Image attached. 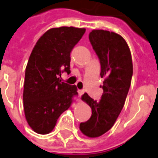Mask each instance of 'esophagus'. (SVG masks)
<instances>
[{"label":"esophagus","instance_id":"obj_1","mask_svg":"<svg viewBox=\"0 0 158 158\" xmlns=\"http://www.w3.org/2000/svg\"><path fill=\"white\" fill-rule=\"evenodd\" d=\"M78 93H79V96H81L82 94H84V90H82V89H79V90H78Z\"/></svg>","mask_w":158,"mask_h":158}]
</instances>
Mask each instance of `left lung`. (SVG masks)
<instances>
[{"instance_id": "8db88e82", "label": "left lung", "mask_w": 158, "mask_h": 158, "mask_svg": "<svg viewBox=\"0 0 158 158\" xmlns=\"http://www.w3.org/2000/svg\"><path fill=\"white\" fill-rule=\"evenodd\" d=\"M93 49L101 64V78H104L103 90L99 101L88 94L82 100L92 109L87 122L81 123L79 129L89 138H98L110 129L124 106L132 76V60L127 42L118 34L103 30H93L89 35Z\"/></svg>"}]
</instances>
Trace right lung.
Instances as JSON below:
<instances>
[{
	"label": "right lung",
	"mask_w": 158,
	"mask_h": 158,
	"mask_svg": "<svg viewBox=\"0 0 158 158\" xmlns=\"http://www.w3.org/2000/svg\"><path fill=\"white\" fill-rule=\"evenodd\" d=\"M84 28L62 26L43 34L32 50L26 68L23 102L29 126L39 134L50 133L59 117L78 95L76 85L61 82V73H70V52Z\"/></svg>",
	"instance_id": "add662e5"
}]
</instances>
